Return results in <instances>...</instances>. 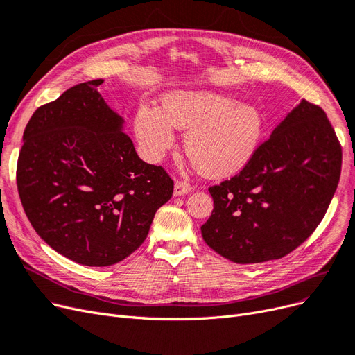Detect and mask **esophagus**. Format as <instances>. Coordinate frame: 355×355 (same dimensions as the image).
<instances>
[{
    "label": "esophagus",
    "instance_id": "obj_1",
    "mask_svg": "<svg viewBox=\"0 0 355 355\" xmlns=\"http://www.w3.org/2000/svg\"><path fill=\"white\" fill-rule=\"evenodd\" d=\"M191 191V186L187 184L184 181H175L174 186V196H182V194H187Z\"/></svg>",
    "mask_w": 355,
    "mask_h": 355
}]
</instances>
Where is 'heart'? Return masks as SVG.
Listing matches in <instances>:
<instances>
[{
    "mask_svg": "<svg viewBox=\"0 0 355 355\" xmlns=\"http://www.w3.org/2000/svg\"><path fill=\"white\" fill-rule=\"evenodd\" d=\"M162 105H141L134 118L137 143L150 162L174 147L178 128L187 131L186 152L205 175L228 177L254 157L264 132L258 107L215 91H174Z\"/></svg>",
    "mask_w": 355,
    "mask_h": 355,
    "instance_id": "heart-1",
    "label": "heart"
}]
</instances>
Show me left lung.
I'll list each match as a JSON object with an SVG mask.
<instances>
[{
    "label": "left lung",
    "mask_w": 355,
    "mask_h": 355,
    "mask_svg": "<svg viewBox=\"0 0 355 355\" xmlns=\"http://www.w3.org/2000/svg\"><path fill=\"white\" fill-rule=\"evenodd\" d=\"M340 165L326 113L302 100L237 175L209 187L214 211L200 227L203 240L237 264L283 258L323 220Z\"/></svg>",
    "instance_id": "8db88e82"
}]
</instances>
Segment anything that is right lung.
<instances>
[{"mask_svg":"<svg viewBox=\"0 0 355 355\" xmlns=\"http://www.w3.org/2000/svg\"><path fill=\"white\" fill-rule=\"evenodd\" d=\"M78 84L33 112L17 161V190L38 236L78 264L107 267L131 255L174 191L162 166L137 155L123 119Z\"/></svg>","mask_w":355,"mask_h":355,"instance_id":"obj_1","label":"right lung"}]
</instances>
